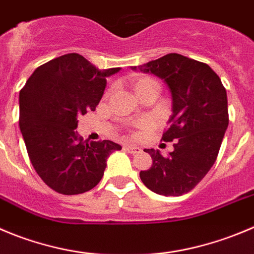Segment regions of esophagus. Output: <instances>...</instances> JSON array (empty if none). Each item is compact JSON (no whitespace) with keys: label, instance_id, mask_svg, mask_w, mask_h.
Returning a JSON list of instances; mask_svg holds the SVG:
<instances>
[{"label":"esophagus","instance_id":"34e87169","mask_svg":"<svg viewBox=\"0 0 254 254\" xmlns=\"http://www.w3.org/2000/svg\"><path fill=\"white\" fill-rule=\"evenodd\" d=\"M123 148H125V151H127V152H128V153H132V154L139 153V152L142 151V149L139 148L138 146H134V144H126V146L123 147Z\"/></svg>","mask_w":254,"mask_h":254}]
</instances>
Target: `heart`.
Masks as SVG:
<instances>
[{
	"label": "heart",
	"mask_w": 254,
	"mask_h": 254,
	"mask_svg": "<svg viewBox=\"0 0 254 254\" xmlns=\"http://www.w3.org/2000/svg\"><path fill=\"white\" fill-rule=\"evenodd\" d=\"M147 81H149V78H143V79H139V81L137 82V83H136V89L138 88V87L141 86V84H143L144 82H147Z\"/></svg>",
	"instance_id": "heart-1"
}]
</instances>
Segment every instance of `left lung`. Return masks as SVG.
<instances>
[{
	"label": "left lung",
	"mask_w": 254,
	"mask_h": 254,
	"mask_svg": "<svg viewBox=\"0 0 254 254\" xmlns=\"http://www.w3.org/2000/svg\"><path fill=\"white\" fill-rule=\"evenodd\" d=\"M132 69L163 79L172 97L170 127L162 139L175 141V149L167 157L158 149H144L152 166L139 177L157 194H185L203 180L218 156L228 127L226 88L208 64L178 53Z\"/></svg>",
	"instance_id": "left-lung-1"
}]
</instances>
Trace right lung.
I'll use <instances>...</instances> for the list:
<instances>
[{"instance_id":"right-lung-1","label":"right lung","mask_w":254,"mask_h":254,"mask_svg":"<svg viewBox=\"0 0 254 254\" xmlns=\"http://www.w3.org/2000/svg\"><path fill=\"white\" fill-rule=\"evenodd\" d=\"M78 53L37 67L20 91V129L41 180L61 194H79L100 183L107 158L122 147L112 141H83L74 129L78 116L95 111L107 77Z\"/></svg>"}]
</instances>
